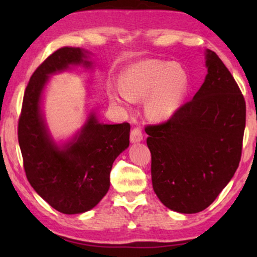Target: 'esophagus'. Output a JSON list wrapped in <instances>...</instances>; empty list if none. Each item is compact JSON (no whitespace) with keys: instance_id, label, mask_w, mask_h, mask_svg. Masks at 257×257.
Listing matches in <instances>:
<instances>
[{"instance_id":"1","label":"esophagus","mask_w":257,"mask_h":257,"mask_svg":"<svg viewBox=\"0 0 257 257\" xmlns=\"http://www.w3.org/2000/svg\"><path fill=\"white\" fill-rule=\"evenodd\" d=\"M130 140H131V143H139L143 140V133H142V130L139 127H135L131 131V136H130Z\"/></svg>"}]
</instances>
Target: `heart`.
<instances>
[{
	"instance_id": "obj_1",
	"label": "heart",
	"mask_w": 257,
	"mask_h": 257,
	"mask_svg": "<svg viewBox=\"0 0 257 257\" xmlns=\"http://www.w3.org/2000/svg\"><path fill=\"white\" fill-rule=\"evenodd\" d=\"M187 90L188 77L184 69L172 62L146 59L126 69L121 85L111 86L108 96L122 105L147 98V114L156 120H165L180 108Z\"/></svg>"
}]
</instances>
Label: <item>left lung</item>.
Returning a JSON list of instances; mask_svg holds the SVG:
<instances>
[{"label":"left lung","instance_id":"1","mask_svg":"<svg viewBox=\"0 0 257 257\" xmlns=\"http://www.w3.org/2000/svg\"><path fill=\"white\" fill-rule=\"evenodd\" d=\"M205 82L167 121L147 125L152 185L167 208L193 214L206 209L238 167L245 101L229 70L206 50Z\"/></svg>","mask_w":257,"mask_h":257}]
</instances>
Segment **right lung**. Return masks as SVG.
Wrapping results in <instances>:
<instances>
[{
  "instance_id": "add662e5",
  "label": "right lung",
  "mask_w": 257,
  "mask_h": 257,
  "mask_svg": "<svg viewBox=\"0 0 257 257\" xmlns=\"http://www.w3.org/2000/svg\"><path fill=\"white\" fill-rule=\"evenodd\" d=\"M87 51L64 47L51 54L31 76L19 119V144L28 181L52 208L63 214L92 209L110 188V172L128 147L130 126L100 124L90 113L82 131L59 147L49 135L41 98L49 76L71 65L91 66Z\"/></svg>"
}]
</instances>
